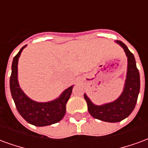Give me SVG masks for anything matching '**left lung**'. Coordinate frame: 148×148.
<instances>
[{
    "label": "left lung",
    "mask_w": 148,
    "mask_h": 148,
    "mask_svg": "<svg viewBox=\"0 0 148 148\" xmlns=\"http://www.w3.org/2000/svg\"><path fill=\"white\" fill-rule=\"evenodd\" d=\"M115 42L124 49L127 58V74L123 92L117 99L101 106L93 104L86 93H84L90 114L95 119L110 123L120 122L132 113L137 102L140 88V73L133 54L124 42L119 40Z\"/></svg>",
    "instance_id": "1"
}]
</instances>
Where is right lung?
Masks as SVG:
<instances>
[{
  "label": "right lung",
  "instance_id": "right-lung-1",
  "mask_svg": "<svg viewBox=\"0 0 148 148\" xmlns=\"http://www.w3.org/2000/svg\"><path fill=\"white\" fill-rule=\"evenodd\" d=\"M26 46L20 50L12 64L10 90L16 107L21 116L32 125L42 127L58 123L65 116L66 105L71 97L74 86L65 90L56 99L47 102H38L28 97L21 90L18 81V61Z\"/></svg>",
  "mask_w": 148,
  "mask_h": 148
}]
</instances>
